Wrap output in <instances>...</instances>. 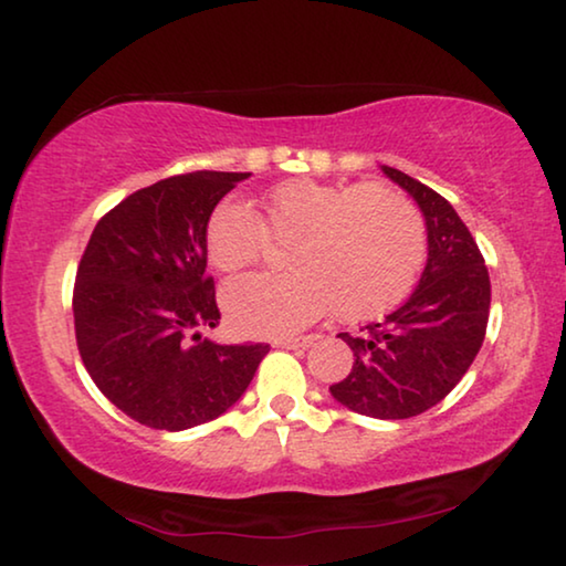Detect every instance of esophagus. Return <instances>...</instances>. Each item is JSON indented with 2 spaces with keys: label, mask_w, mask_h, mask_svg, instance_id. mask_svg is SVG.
<instances>
[{
  "label": "esophagus",
  "mask_w": 566,
  "mask_h": 566,
  "mask_svg": "<svg viewBox=\"0 0 566 566\" xmlns=\"http://www.w3.org/2000/svg\"><path fill=\"white\" fill-rule=\"evenodd\" d=\"M312 343V337H280L274 339L276 347H284V349H297V347H307Z\"/></svg>",
  "instance_id": "obj_1"
}]
</instances>
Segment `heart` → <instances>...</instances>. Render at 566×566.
<instances>
[{
	"mask_svg": "<svg viewBox=\"0 0 566 566\" xmlns=\"http://www.w3.org/2000/svg\"><path fill=\"white\" fill-rule=\"evenodd\" d=\"M286 249L290 274L229 282L223 312L251 337L290 335L332 307L337 319L382 315L406 297L426 259L423 221L408 199L385 186H332L300 178L276 186L259 219L239 203H221L206 223L213 269L234 274Z\"/></svg>",
	"mask_w": 566,
	"mask_h": 566,
	"instance_id": "b5f03b06",
	"label": "heart"
}]
</instances>
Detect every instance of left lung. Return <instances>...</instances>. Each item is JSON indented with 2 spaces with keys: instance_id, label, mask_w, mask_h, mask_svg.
Returning <instances> with one entry per match:
<instances>
[{
  "instance_id": "obj_1",
  "label": "left lung",
  "mask_w": 566,
  "mask_h": 566,
  "mask_svg": "<svg viewBox=\"0 0 566 566\" xmlns=\"http://www.w3.org/2000/svg\"><path fill=\"white\" fill-rule=\"evenodd\" d=\"M382 174L412 196L426 219L428 262L416 292L360 337L339 332L355 363L332 398L360 416L402 420L441 402L476 360L489 325V269L441 193L398 168Z\"/></svg>"
}]
</instances>
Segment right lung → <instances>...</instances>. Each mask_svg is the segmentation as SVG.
<instances>
[{
    "label": "right lung",
    "instance_id": "obj_1",
    "mask_svg": "<svg viewBox=\"0 0 566 566\" xmlns=\"http://www.w3.org/2000/svg\"><path fill=\"white\" fill-rule=\"evenodd\" d=\"M251 174L196 170L130 193L97 221L80 259L75 337L90 378L156 430L219 418L244 396L269 345H219L206 223Z\"/></svg>",
    "mask_w": 566,
    "mask_h": 566
}]
</instances>
